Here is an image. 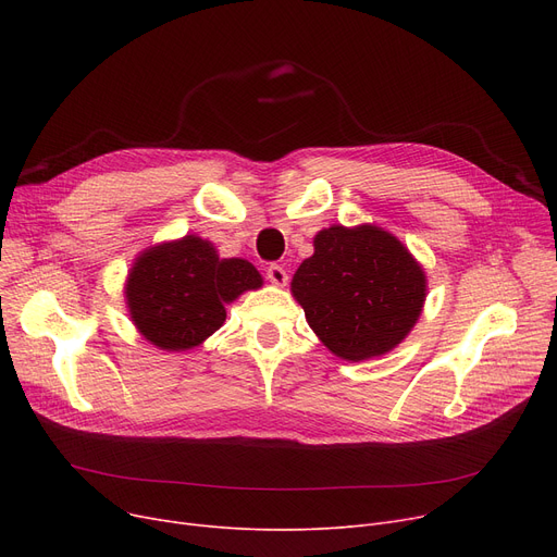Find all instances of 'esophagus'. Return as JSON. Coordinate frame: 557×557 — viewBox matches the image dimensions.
Segmentation results:
<instances>
[{
	"mask_svg": "<svg viewBox=\"0 0 557 557\" xmlns=\"http://www.w3.org/2000/svg\"><path fill=\"white\" fill-rule=\"evenodd\" d=\"M267 277L275 284V286H286V282H288V275H286V271L282 269V267H277V263H273V267H269V271H267Z\"/></svg>",
	"mask_w": 557,
	"mask_h": 557,
	"instance_id": "34e87169",
	"label": "esophagus"
}]
</instances>
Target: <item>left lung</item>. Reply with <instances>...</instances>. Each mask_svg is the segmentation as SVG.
<instances>
[{
  "mask_svg": "<svg viewBox=\"0 0 557 557\" xmlns=\"http://www.w3.org/2000/svg\"><path fill=\"white\" fill-rule=\"evenodd\" d=\"M290 294L320 343L359 363L393 352L411 334L424 309L426 273L384 227L330 225L313 237Z\"/></svg>",
  "mask_w": 557,
  "mask_h": 557,
  "instance_id": "8db88e82",
  "label": "left lung"
}]
</instances>
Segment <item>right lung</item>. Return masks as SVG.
I'll return each instance as SVG.
<instances>
[{"instance_id":"1","label":"right lung","mask_w":557,"mask_h":557,"mask_svg":"<svg viewBox=\"0 0 557 557\" xmlns=\"http://www.w3.org/2000/svg\"><path fill=\"white\" fill-rule=\"evenodd\" d=\"M261 286L263 277L248 259H221L212 242L185 234L135 257L124 298L141 338L164 352H185L225 323L230 302Z\"/></svg>"}]
</instances>
